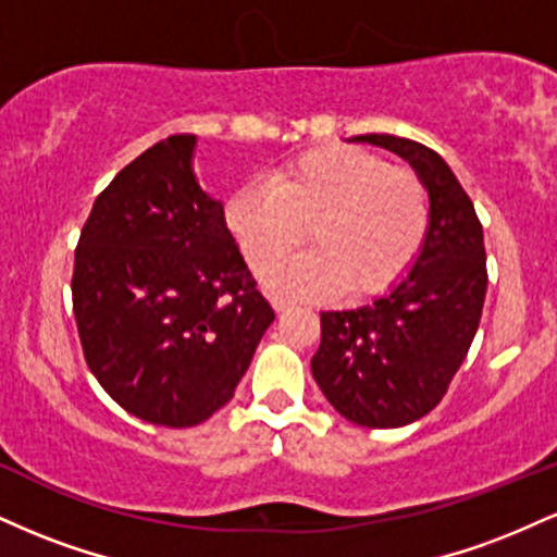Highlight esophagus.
I'll return each instance as SVG.
<instances>
[{
	"mask_svg": "<svg viewBox=\"0 0 557 557\" xmlns=\"http://www.w3.org/2000/svg\"><path fill=\"white\" fill-rule=\"evenodd\" d=\"M272 306H274V311H287L296 306V300L285 298V296H272Z\"/></svg>",
	"mask_w": 557,
	"mask_h": 557,
	"instance_id": "34e87169",
	"label": "esophagus"
}]
</instances>
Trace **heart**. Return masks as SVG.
<instances>
[{
	"label": "heart",
	"mask_w": 557,
	"mask_h": 557,
	"mask_svg": "<svg viewBox=\"0 0 557 557\" xmlns=\"http://www.w3.org/2000/svg\"><path fill=\"white\" fill-rule=\"evenodd\" d=\"M225 220L253 270L306 240L314 248L264 274L274 290L376 296L413 267L430 233V194L413 170L361 149L298 154L270 183L243 188Z\"/></svg>",
	"instance_id": "heart-1"
}]
</instances>
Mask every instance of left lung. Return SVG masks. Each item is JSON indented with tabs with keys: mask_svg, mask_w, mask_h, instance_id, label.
Wrapping results in <instances>:
<instances>
[{
	"mask_svg": "<svg viewBox=\"0 0 557 557\" xmlns=\"http://www.w3.org/2000/svg\"><path fill=\"white\" fill-rule=\"evenodd\" d=\"M354 140L385 146L419 172L430 190V233L417 264L385 296L322 311L311 374L345 419L389 430L445 398L482 319L487 253L474 203L437 151L387 133Z\"/></svg>",
	"mask_w": 557,
	"mask_h": 557,
	"instance_id": "left-lung-1",
	"label": "left lung"
}]
</instances>
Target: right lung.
Wrapping results in <instances>:
<instances>
[{
	"mask_svg": "<svg viewBox=\"0 0 557 557\" xmlns=\"http://www.w3.org/2000/svg\"><path fill=\"white\" fill-rule=\"evenodd\" d=\"M181 133L125 164L96 196L73 267L88 369L133 417L196 426L233 400L274 311L198 188Z\"/></svg>",
	"mask_w": 557,
	"mask_h": 557,
	"instance_id": "add662e5",
	"label": "right lung"
}]
</instances>
